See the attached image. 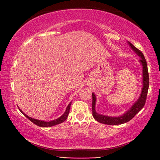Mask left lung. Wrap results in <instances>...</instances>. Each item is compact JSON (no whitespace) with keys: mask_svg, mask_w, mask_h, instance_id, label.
<instances>
[{"mask_svg":"<svg viewBox=\"0 0 160 160\" xmlns=\"http://www.w3.org/2000/svg\"><path fill=\"white\" fill-rule=\"evenodd\" d=\"M130 47L134 50L138 55L141 57L139 61L141 62L143 65V87L142 89V92L140 96L139 99L138 101L131 107V108L129 110L128 112L124 113L123 116L119 117H107V116L101 115L95 111V101L96 98L95 94L92 93V116L95 118V120H97L98 122L105 124H110V125H116V124H121L126 123L129 121H130L142 108H143L144 105L146 103V98H147V93L148 87H149V76H148V67L147 62L145 58H144L143 54L142 52L140 51L138 49H137L135 46H133L132 43L129 42Z\"/></svg>","mask_w":160,"mask_h":160,"instance_id":"obj_1","label":"left lung"}]
</instances>
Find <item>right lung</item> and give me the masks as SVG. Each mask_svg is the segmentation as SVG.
Wrapping results in <instances>:
<instances>
[{
  "instance_id": "1",
  "label": "right lung",
  "mask_w": 160,
  "mask_h": 160,
  "mask_svg": "<svg viewBox=\"0 0 160 160\" xmlns=\"http://www.w3.org/2000/svg\"><path fill=\"white\" fill-rule=\"evenodd\" d=\"M71 102H70L67 108H66V111H65V112L64 113V114H63L62 117H60V118H58V119L53 120V121H51V122H44V121H41V120H38V119H32V118L29 117H28V116L25 114V113H24L22 111L20 110V109H19V111H20L21 112L23 113L24 116H25V117H27L28 119L30 120V121H31L32 123H34L35 124H36V125H38L39 127H41V128H47V127L54 126V125H56V124L62 123V122H65V120L67 119V118H68V114H69L70 108H71Z\"/></svg>"
}]
</instances>
